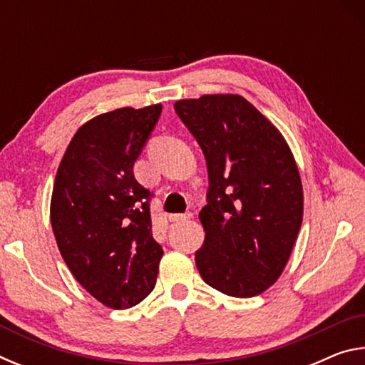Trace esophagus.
Wrapping results in <instances>:
<instances>
[{
  "label": "esophagus",
  "mask_w": 365,
  "mask_h": 365,
  "mask_svg": "<svg viewBox=\"0 0 365 365\" xmlns=\"http://www.w3.org/2000/svg\"><path fill=\"white\" fill-rule=\"evenodd\" d=\"M193 217V214H170L169 215V220L170 222H185V220H190Z\"/></svg>",
  "instance_id": "34e87169"
}]
</instances>
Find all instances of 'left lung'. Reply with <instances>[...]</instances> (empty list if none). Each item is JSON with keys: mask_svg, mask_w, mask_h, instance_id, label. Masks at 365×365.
Masks as SVG:
<instances>
[{"mask_svg": "<svg viewBox=\"0 0 365 365\" xmlns=\"http://www.w3.org/2000/svg\"><path fill=\"white\" fill-rule=\"evenodd\" d=\"M175 113L205 153V243L196 267L217 292L251 298L279 280L298 237L304 196L287 140L240 95L178 100Z\"/></svg>", "mask_w": 365, "mask_h": 365, "instance_id": "left-lung-1", "label": "left lung"}]
</instances>
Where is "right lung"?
<instances>
[{
  "instance_id": "right-lung-1",
  "label": "right lung",
  "mask_w": 365,
  "mask_h": 365,
  "mask_svg": "<svg viewBox=\"0 0 365 365\" xmlns=\"http://www.w3.org/2000/svg\"><path fill=\"white\" fill-rule=\"evenodd\" d=\"M160 110L120 108L85 122L54 178L49 215L61 256L110 309L132 307L153 292L164 255L151 233V195L133 175Z\"/></svg>"
}]
</instances>
